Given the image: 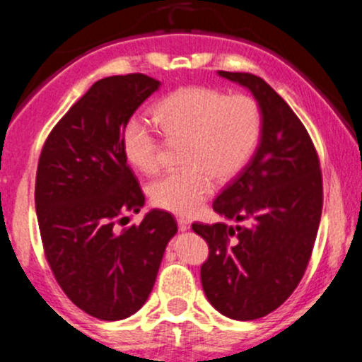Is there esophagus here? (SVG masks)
Instances as JSON below:
<instances>
[{
    "label": "esophagus",
    "mask_w": 362,
    "mask_h": 362,
    "mask_svg": "<svg viewBox=\"0 0 362 362\" xmlns=\"http://www.w3.org/2000/svg\"><path fill=\"white\" fill-rule=\"evenodd\" d=\"M177 222H178V229H180V231H189V229H191V221H189V218L180 217V218H177Z\"/></svg>",
    "instance_id": "esophagus-1"
}]
</instances>
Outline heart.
Instances as JSON below:
<instances>
[{"label": "heart", "mask_w": 362, "mask_h": 362, "mask_svg": "<svg viewBox=\"0 0 362 362\" xmlns=\"http://www.w3.org/2000/svg\"><path fill=\"white\" fill-rule=\"evenodd\" d=\"M154 117L168 141L185 144V168L163 175L151 185L152 203L178 215H191L202 206L214 178H235L254 154L262 131V113L254 98L228 96L204 86L171 93L156 105ZM122 154L141 173H156L163 154L159 133L133 117L122 129Z\"/></svg>", "instance_id": "1"}]
</instances>
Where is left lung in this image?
Returning a JSON list of instances; mask_svg holds the SVG:
<instances>
[{
  "instance_id": "8db88e82",
  "label": "left lung",
  "mask_w": 362,
  "mask_h": 362,
  "mask_svg": "<svg viewBox=\"0 0 362 362\" xmlns=\"http://www.w3.org/2000/svg\"><path fill=\"white\" fill-rule=\"evenodd\" d=\"M250 90L262 113L257 148L238 177L215 198L228 226L192 224L206 240L202 284L222 315L254 320L279 308L301 282L322 214L319 156L298 115L252 73L218 71Z\"/></svg>"
}]
</instances>
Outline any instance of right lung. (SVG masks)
<instances>
[{"mask_svg":"<svg viewBox=\"0 0 362 362\" xmlns=\"http://www.w3.org/2000/svg\"><path fill=\"white\" fill-rule=\"evenodd\" d=\"M159 86L144 73L98 80L40 154L35 203L45 257L64 294L101 320L126 319L145 305L178 231L164 210H151L138 226H115L145 204L122 154V129Z\"/></svg>","mask_w":362,"mask_h":362,"instance_id":"obj_1","label":"right lung"}]
</instances>
